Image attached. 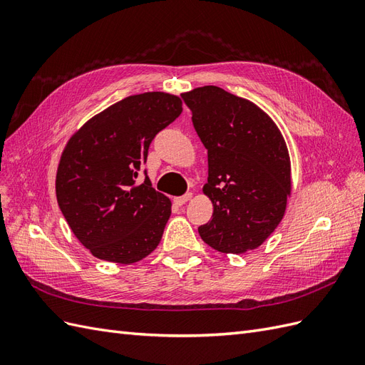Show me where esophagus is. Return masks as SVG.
Segmentation results:
<instances>
[{
    "mask_svg": "<svg viewBox=\"0 0 365 365\" xmlns=\"http://www.w3.org/2000/svg\"><path fill=\"white\" fill-rule=\"evenodd\" d=\"M192 200V193H187V195H184V196H178V197H173V202H175V205H178V207H181V205H184L185 202H189Z\"/></svg>",
    "mask_w": 365,
    "mask_h": 365,
    "instance_id": "obj_1",
    "label": "esophagus"
}]
</instances>
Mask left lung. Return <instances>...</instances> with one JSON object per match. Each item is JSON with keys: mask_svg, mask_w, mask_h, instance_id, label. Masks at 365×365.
Here are the masks:
<instances>
[{"mask_svg": "<svg viewBox=\"0 0 365 365\" xmlns=\"http://www.w3.org/2000/svg\"><path fill=\"white\" fill-rule=\"evenodd\" d=\"M181 96L208 155L202 190L213 202V217L197 231L220 252L256 250L282 222L291 195L283 135L257 105L219 86Z\"/></svg>", "mask_w": 365, "mask_h": 365, "instance_id": "left-lung-1", "label": "left lung"}]
</instances>
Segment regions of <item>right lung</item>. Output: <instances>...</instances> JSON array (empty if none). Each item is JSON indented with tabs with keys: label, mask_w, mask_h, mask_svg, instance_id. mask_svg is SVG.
<instances>
[{
	"label": "right lung",
	"mask_w": 365,
	"mask_h": 365,
	"mask_svg": "<svg viewBox=\"0 0 365 365\" xmlns=\"http://www.w3.org/2000/svg\"><path fill=\"white\" fill-rule=\"evenodd\" d=\"M181 113L178 96H129L68 140L58 165L56 197L74 236L94 257L129 264L158 247L172 202L148 176L138 182V175L152 140Z\"/></svg>",
	"instance_id": "obj_1"
}]
</instances>
